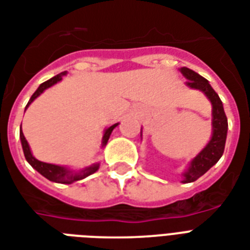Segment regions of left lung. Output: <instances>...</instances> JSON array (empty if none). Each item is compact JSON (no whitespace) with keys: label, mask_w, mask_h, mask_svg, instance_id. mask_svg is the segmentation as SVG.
Returning <instances> with one entry per match:
<instances>
[{"label":"left lung","mask_w":250,"mask_h":250,"mask_svg":"<svg viewBox=\"0 0 250 250\" xmlns=\"http://www.w3.org/2000/svg\"><path fill=\"white\" fill-rule=\"evenodd\" d=\"M180 71L188 79L187 86L202 91L212 104V137L204 150L191 160L190 166L188 167L187 171L184 172L183 183L187 184L193 183L201 176L205 175L222 158L224 152V146H226V138H227L228 123L222 100L214 91V88L210 86L208 79L201 77L195 71L188 69V67H181Z\"/></svg>","instance_id":"left-lung-1"}]
</instances>
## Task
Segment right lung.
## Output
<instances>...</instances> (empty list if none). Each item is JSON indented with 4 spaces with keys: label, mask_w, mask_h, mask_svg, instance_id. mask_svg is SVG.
Here are the masks:
<instances>
[{
    "label": "right lung",
    "mask_w": 250,
    "mask_h": 250,
    "mask_svg": "<svg viewBox=\"0 0 250 250\" xmlns=\"http://www.w3.org/2000/svg\"><path fill=\"white\" fill-rule=\"evenodd\" d=\"M66 74V71H62V73H60V74L55 75L53 78L48 79L45 81L44 83H42L39 88L34 92V95L31 96V99L28 100V103H27L26 108H28L32 102H34L35 99L38 98L39 95L42 94L44 90L46 88H49L51 86L56 84L57 82H60L61 79H62L63 75ZM119 124H115V125H112L109 126L108 129H105L104 131V135H103V145L102 146H105L108 142V139H109V135H111L112 130L117 126ZM19 137H21V142H22V147H23V152H24V158L28 163L32 166V168H35L36 171L42 175L45 179H48L49 181H53V183H60V184H71L74 183V181H78V180H82L87 176L92 175L95 172L98 171L99 168V164H94V166H90V167L84 168L82 171L79 172H71L70 169H67L65 167H61V166H56V164H49V163H44V162H40L36 158L32 156L31 154V150H30V146H28V142H27V139L24 138V135H23V131H22V125H21V133H19Z\"/></svg>",
    "instance_id": "add662e5"
}]
</instances>
